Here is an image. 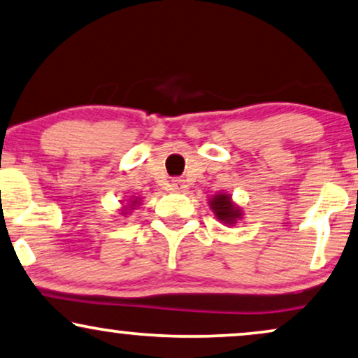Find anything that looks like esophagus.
<instances>
[{
	"instance_id": "obj_1",
	"label": "esophagus",
	"mask_w": 358,
	"mask_h": 358,
	"mask_svg": "<svg viewBox=\"0 0 358 358\" xmlns=\"http://www.w3.org/2000/svg\"><path fill=\"white\" fill-rule=\"evenodd\" d=\"M185 188V180L182 178H173L171 180V189H175V192H180V189Z\"/></svg>"
}]
</instances>
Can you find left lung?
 Here are the masks:
<instances>
[{
  "label": "left lung",
  "instance_id": "obj_1",
  "mask_svg": "<svg viewBox=\"0 0 358 358\" xmlns=\"http://www.w3.org/2000/svg\"><path fill=\"white\" fill-rule=\"evenodd\" d=\"M210 208L215 213L216 220H220L223 224H234L243 216L241 208L234 205L231 196L226 193L215 194L210 200Z\"/></svg>",
  "mask_w": 358,
  "mask_h": 358
}]
</instances>
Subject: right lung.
<instances>
[{
    "mask_svg": "<svg viewBox=\"0 0 358 358\" xmlns=\"http://www.w3.org/2000/svg\"><path fill=\"white\" fill-rule=\"evenodd\" d=\"M137 205H138V198H135V200L132 198V200H130V205H125L124 208H130V210H134V208L137 206ZM124 215H127L125 211H124Z\"/></svg>",
    "mask_w": 358,
    "mask_h": 358,
    "instance_id": "1",
    "label": "right lung"
}]
</instances>
